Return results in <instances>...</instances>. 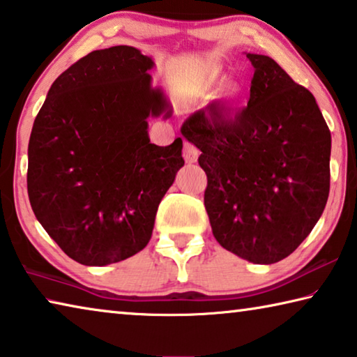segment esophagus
<instances>
[{
	"mask_svg": "<svg viewBox=\"0 0 357 357\" xmlns=\"http://www.w3.org/2000/svg\"><path fill=\"white\" fill-rule=\"evenodd\" d=\"M183 156H185V161L188 162V165H192V162H196L197 158H199V150H197L192 144L185 142L183 144Z\"/></svg>",
	"mask_w": 357,
	"mask_h": 357,
	"instance_id": "obj_1",
	"label": "esophagus"
}]
</instances>
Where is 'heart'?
<instances>
[{"instance_id": "obj_1", "label": "heart", "mask_w": 357, "mask_h": 357, "mask_svg": "<svg viewBox=\"0 0 357 357\" xmlns=\"http://www.w3.org/2000/svg\"><path fill=\"white\" fill-rule=\"evenodd\" d=\"M226 84L225 77H210L206 80H201L191 89V95L196 98H208L212 96L215 91L221 89ZM243 99V89L242 85L234 84L229 85L226 90H223L217 96V102L220 104V110L223 116H229L234 110L242 104Z\"/></svg>"}]
</instances>
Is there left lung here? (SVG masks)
Segmentation results:
<instances>
[{"instance_id":"1","label":"left lung","mask_w":357,"mask_h":357,"mask_svg":"<svg viewBox=\"0 0 357 357\" xmlns=\"http://www.w3.org/2000/svg\"><path fill=\"white\" fill-rule=\"evenodd\" d=\"M255 68L248 106L223 116L212 104L183 121L199 149L204 195L221 247L253 264L284 259L324 212L331 185V131L317 99L271 56Z\"/></svg>"}]
</instances>
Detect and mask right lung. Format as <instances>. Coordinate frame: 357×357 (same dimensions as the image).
<instances>
[{"label": "right lung", "instance_id": "right-lung-1", "mask_svg": "<svg viewBox=\"0 0 357 357\" xmlns=\"http://www.w3.org/2000/svg\"><path fill=\"white\" fill-rule=\"evenodd\" d=\"M151 56L136 47L95 50L54 84L28 144V197L69 258L107 266L147 247L156 210L183 167L182 139L150 142L149 119L171 102L151 85Z\"/></svg>", "mask_w": 357, "mask_h": 357}]
</instances>
